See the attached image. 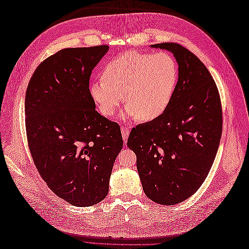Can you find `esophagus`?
<instances>
[{
	"instance_id": "1",
	"label": "esophagus",
	"mask_w": 249,
	"mask_h": 249,
	"mask_svg": "<svg viewBox=\"0 0 249 249\" xmlns=\"http://www.w3.org/2000/svg\"><path fill=\"white\" fill-rule=\"evenodd\" d=\"M122 135H123V139H124V142L126 143L127 141V138H129V129H127L126 126H122Z\"/></svg>"
}]
</instances>
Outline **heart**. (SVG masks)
<instances>
[{
  "label": "heart",
  "mask_w": 249,
  "mask_h": 249,
  "mask_svg": "<svg viewBox=\"0 0 249 249\" xmlns=\"http://www.w3.org/2000/svg\"><path fill=\"white\" fill-rule=\"evenodd\" d=\"M178 67L168 53L129 52L104 67L102 80L90 84L89 92L104 116L110 117L124 100V116L152 122L167 110L175 94Z\"/></svg>",
  "instance_id": "heart-1"
}]
</instances>
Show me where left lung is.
I'll list each match as a JSON object with an SVG mask.
<instances>
[{"mask_svg":"<svg viewBox=\"0 0 249 249\" xmlns=\"http://www.w3.org/2000/svg\"><path fill=\"white\" fill-rule=\"evenodd\" d=\"M150 48L175 56L178 84L167 110L133 127L127 146L136 154L146 196L175 206L198 190L212 167L222 133L221 102L210 71L193 53L173 42Z\"/></svg>","mask_w":249,"mask_h":249,"instance_id":"8db88e82","label":"left lung"}]
</instances>
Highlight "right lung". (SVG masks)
I'll use <instances>...</instances> for the list:
<instances>
[{
	"label": "right lung",
	"instance_id": "1",
	"mask_svg": "<svg viewBox=\"0 0 249 249\" xmlns=\"http://www.w3.org/2000/svg\"><path fill=\"white\" fill-rule=\"evenodd\" d=\"M108 46L63 49L41 62L25 99L27 138L35 166L57 196L90 207L107 196L124 141L120 127L95 110L89 92Z\"/></svg>",
	"mask_w": 249,
	"mask_h": 249
}]
</instances>
